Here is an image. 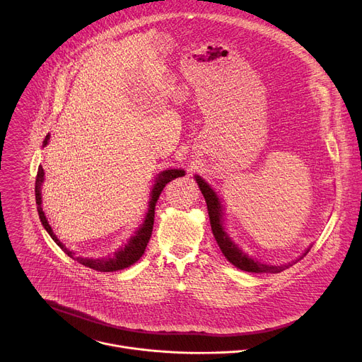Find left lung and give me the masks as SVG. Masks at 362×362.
<instances>
[{"mask_svg": "<svg viewBox=\"0 0 362 362\" xmlns=\"http://www.w3.org/2000/svg\"><path fill=\"white\" fill-rule=\"evenodd\" d=\"M196 182L204 196L206 204H207V210H209V218H210V226H211V231L213 235L216 238V242L221 250V253L224 255V257L237 269L240 270H245L249 273H280L283 270H286L288 267L287 266H267L263 264L255 259H250L249 256H246L242 250H240L233 242L231 238L226 234L221 223V206H220V200L217 197V194L213 192V189L199 176H196ZM310 252V249L304 253V256ZM303 256V257H304ZM300 257V260L303 259ZM291 266V264H290Z\"/></svg>", "mask_w": 362, "mask_h": 362, "instance_id": "obj_1", "label": "left lung"}]
</instances>
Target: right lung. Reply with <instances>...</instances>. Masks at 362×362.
<instances>
[{
  "instance_id": "right-lung-1",
  "label": "right lung",
  "mask_w": 362,
  "mask_h": 362,
  "mask_svg": "<svg viewBox=\"0 0 362 362\" xmlns=\"http://www.w3.org/2000/svg\"><path fill=\"white\" fill-rule=\"evenodd\" d=\"M48 142V136L45 138L44 141V145H47ZM185 175V170L182 169H172V170H165L162 172L158 177H156V185L153 186L152 189V199H151V204H149V211L146 214V218H145V223L144 226L136 231V235L129 238V242L125 247L120 249L113 257H109V259H83V257H76L74 252L68 250L59 240L57 238V235L54 234L51 226L48 224L47 221V217L42 211V207H41V183L44 180V169L42 166L38 168V172H37V179H35V200H37V209H38V216L41 218V223L42 226L45 227V230L48 231V234L52 237L54 242L62 249V252L65 255H68L71 259L76 260L78 263H81L82 266L85 267H89L92 270H96V272H100V273H107V272H117V270H122V269H127L129 266H132L134 263H136L142 255L145 253V249L151 240V235H152V230H153V218H155V206H156V202L159 199V194L162 193L163 187L173 179L179 177V176H183Z\"/></svg>"
}]
</instances>
